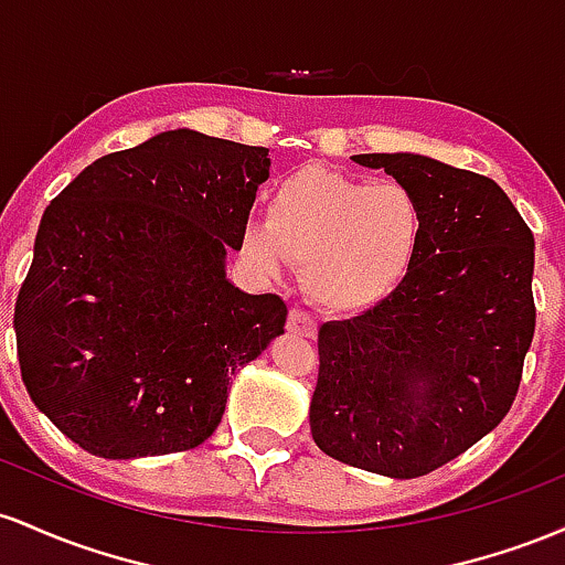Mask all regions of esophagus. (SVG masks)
<instances>
[{
  "mask_svg": "<svg viewBox=\"0 0 565 565\" xmlns=\"http://www.w3.org/2000/svg\"><path fill=\"white\" fill-rule=\"evenodd\" d=\"M288 331L296 335H303V339H315L317 335V322L312 315H307L303 309H290L288 315Z\"/></svg>",
  "mask_w": 565,
  "mask_h": 565,
  "instance_id": "34e87169",
  "label": "esophagus"
}]
</instances>
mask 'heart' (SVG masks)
Returning <instances> with one entry per match:
<instances>
[{
	"mask_svg": "<svg viewBox=\"0 0 565 565\" xmlns=\"http://www.w3.org/2000/svg\"><path fill=\"white\" fill-rule=\"evenodd\" d=\"M422 237L424 207L405 183L309 164L277 183L266 224L245 230V250L264 269H277L285 256L303 264V290L317 307L354 312L405 280Z\"/></svg>",
	"mask_w": 565,
	"mask_h": 565,
	"instance_id": "heart-1",
	"label": "heart"
}]
</instances>
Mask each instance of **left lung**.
Segmentation results:
<instances>
[{
	"mask_svg": "<svg viewBox=\"0 0 565 565\" xmlns=\"http://www.w3.org/2000/svg\"><path fill=\"white\" fill-rule=\"evenodd\" d=\"M424 207L405 280L367 312L326 322L309 405L322 454L422 478L504 419L536 328L534 234L497 181L422 154H358Z\"/></svg>",
	"mask_w": 565,
	"mask_h": 565,
	"instance_id": "1",
	"label": "left lung"
}]
</instances>
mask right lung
I'll return each instance as SVG.
<instances>
[{
	"label": "right lung",
	"mask_w": 565,
	"mask_h": 565,
	"mask_svg": "<svg viewBox=\"0 0 565 565\" xmlns=\"http://www.w3.org/2000/svg\"><path fill=\"white\" fill-rule=\"evenodd\" d=\"M269 149L168 130L100 157L47 205L15 301L31 401L87 454L198 448L230 373L282 333L280 296L226 280Z\"/></svg>",
	"instance_id": "add662e5"
}]
</instances>
